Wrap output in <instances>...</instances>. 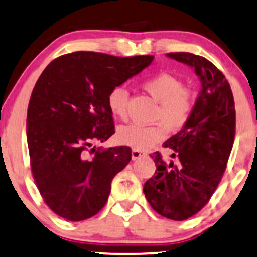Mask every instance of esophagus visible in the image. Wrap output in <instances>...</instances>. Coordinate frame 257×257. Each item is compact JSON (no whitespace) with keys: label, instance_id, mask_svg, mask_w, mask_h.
<instances>
[{"label":"esophagus","instance_id":"1","mask_svg":"<svg viewBox=\"0 0 257 257\" xmlns=\"http://www.w3.org/2000/svg\"><path fill=\"white\" fill-rule=\"evenodd\" d=\"M143 156H146V153L142 151H139V149H133V152H132V158L133 159H138Z\"/></svg>","mask_w":257,"mask_h":257}]
</instances>
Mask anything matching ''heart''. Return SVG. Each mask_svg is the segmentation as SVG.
Wrapping results in <instances>:
<instances>
[{"mask_svg":"<svg viewBox=\"0 0 257 257\" xmlns=\"http://www.w3.org/2000/svg\"><path fill=\"white\" fill-rule=\"evenodd\" d=\"M143 88L159 101L154 120L162 123L153 125L129 124L120 126L118 139L120 143L134 149H151L159 142L164 141L171 132L181 131L191 118L196 105L193 90L184 86L183 81L173 74L161 71L148 76L142 81ZM106 105L111 115L118 119H126L128 111V91L123 85H116L106 95Z\"/></svg>","mask_w":257,"mask_h":257,"instance_id":"obj_1","label":"heart"}]
</instances>
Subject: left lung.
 <instances>
[{"mask_svg": "<svg viewBox=\"0 0 257 257\" xmlns=\"http://www.w3.org/2000/svg\"><path fill=\"white\" fill-rule=\"evenodd\" d=\"M167 55L195 69L202 90L188 123L164 142L178 164L154 152L156 176L143 192L157 213L183 221L207 205L222 179L235 141L236 110L230 84L212 62L191 52Z\"/></svg>", "mask_w": 257, "mask_h": 257, "instance_id": "1", "label": "left lung"}]
</instances>
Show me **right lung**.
Instances as JSON below:
<instances>
[{
    "instance_id": "1",
    "label": "right lung",
    "mask_w": 257,
    "mask_h": 257,
    "mask_svg": "<svg viewBox=\"0 0 257 257\" xmlns=\"http://www.w3.org/2000/svg\"><path fill=\"white\" fill-rule=\"evenodd\" d=\"M153 59L75 51L52 60L37 79L26 119L30 164L42 200L60 217L83 221L105 206L111 181L131 162L132 149L89 148L115 133L109 90Z\"/></svg>"
}]
</instances>
